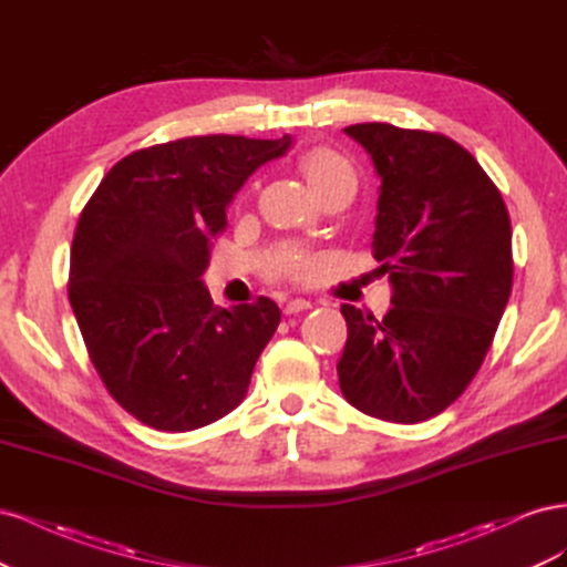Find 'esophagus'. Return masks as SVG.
Segmentation results:
<instances>
[{"mask_svg":"<svg viewBox=\"0 0 567 567\" xmlns=\"http://www.w3.org/2000/svg\"><path fill=\"white\" fill-rule=\"evenodd\" d=\"M310 307H312V302H310V300H305V298H296V300H288V302H286L284 312H286V315H298V312L310 310Z\"/></svg>","mask_w":567,"mask_h":567,"instance_id":"34e87169","label":"esophagus"}]
</instances>
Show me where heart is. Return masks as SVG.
I'll use <instances>...</instances> for the list:
<instances>
[{
    "label": "heart",
    "mask_w": 567,
    "mask_h": 567,
    "mask_svg": "<svg viewBox=\"0 0 567 567\" xmlns=\"http://www.w3.org/2000/svg\"><path fill=\"white\" fill-rule=\"evenodd\" d=\"M300 173L307 179V184H310L312 192H317V188H321L323 184H329L338 177H352V167L346 158L338 156L336 151L326 148V146H317V148H310L307 153H302ZM284 267L293 274H310L315 262L310 260V257L290 252L284 257Z\"/></svg>",
    "instance_id": "1"
}]
</instances>
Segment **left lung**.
Returning a JSON list of instances; mask_svg holds the SVG:
<instances>
[{"label":"left lung","mask_w":567,"mask_h":567,"mask_svg":"<svg viewBox=\"0 0 567 567\" xmlns=\"http://www.w3.org/2000/svg\"><path fill=\"white\" fill-rule=\"evenodd\" d=\"M342 132L381 179L373 257L392 307L381 321L340 307V390L369 416L419 423L466 390L492 346L513 284L511 219L485 169L447 136L388 123Z\"/></svg>","instance_id":"8db88e82"}]
</instances>
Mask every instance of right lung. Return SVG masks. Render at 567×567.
<instances>
[{
  "label": "right lung",
  "instance_id": "right-lung-1",
  "mask_svg": "<svg viewBox=\"0 0 567 567\" xmlns=\"http://www.w3.org/2000/svg\"><path fill=\"white\" fill-rule=\"evenodd\" d=\"M290 144L210 134L134 151L84 205L68 298L101 381L156 431H196L246 398L281 312L269 298L217 307L200 277L238 188Z\"/></svg>",
  "mask_w": 567,
  "mask_h": 567
}]
</instances>
